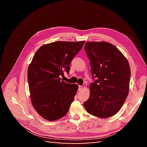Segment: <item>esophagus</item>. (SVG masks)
Segmentation results:
<instances>
[{
  "label": "esophagus",
  "mask_w": 147,
  "mask_h": 147,
  "mask_svg": "<svg viewBox=\"0 0 147 147\" xmlns=\"http://www.w3.org/2000/svg\"><path fill=\"white\" fill-rule=\"evenodd\" d=\"M82 89H83V86H80V85L78 86V91L82 90Z\"/></svg>",
  "instance_id": "esophagus-1"
}]
</instances>
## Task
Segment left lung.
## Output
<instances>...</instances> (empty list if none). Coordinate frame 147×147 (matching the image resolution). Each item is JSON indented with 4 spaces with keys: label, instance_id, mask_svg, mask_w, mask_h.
Returning a JSON list of instances; mask_svg holds the SVG:
<instances>
[{
    "label": "left lung",
    "instance_id": "8db88e82",
    "mask_svg": "<svg viewBox=\"0 0 147 147\" xmlns=\"http://www.w3.org/2000/svg\"><path fill=\"white\" fill-rule=\"evenodd\" d=\"M84 50L90 61L94 80L90 84V96L84 102V108L95 117H112L121 108L128 95L129 64L121 51L108 42H86Z\"/></svg>",
    "mask_w": 147,
    "mask_h": 147
}]
</instances>
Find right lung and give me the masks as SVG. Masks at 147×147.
Masks as SVG:
<instances>
[{"mask_svg": "<svg viewBox=\"0 0 147 147\" xmlns=\"http://www.w3.org/2000/svg\"><path fill=\"white\" fill-rule=\"evenodd\" d=\"M84 41L55 42L44 45L35 53L29 65L28 80L30 100L38 113L48 121L67 113L78 90L76 84L61 80L69 73L70 64Z\"/></svg>", "mask_w": 147, "mask_h": 147, "instance_id": "right-lung-1", "label": "right lung"}]
</instances>
